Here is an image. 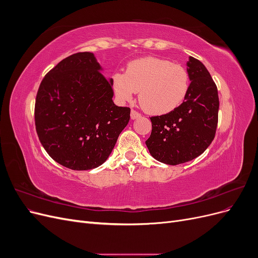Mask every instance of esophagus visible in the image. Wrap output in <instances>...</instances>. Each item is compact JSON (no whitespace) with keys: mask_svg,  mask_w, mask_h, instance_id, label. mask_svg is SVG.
I'll list each match as a JSON object with an SVG mask.
<instances>
[{"mask_svg":"<svg viewBox=\"0 0 258 258\" xmlns=\"http://www.w3.org/2000/svg\"><path fill=\"white\" fill-rule=\"evenodd\" d=\"M130 116H131V119H137V118H140L141 117V113L137 112L136 110H131V113H130Z\"/></svg>","mask_w":258,"mask_h":258,"instance_id":"34e87169","label":"esophagus"}]
</instances>
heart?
<instances>
[{"instance_id": "obj_1", "label": "heart", "mask_w": 258, "mask_h": 258, "mask_svg": "<svg viewBox=\"0 0 258 258\" xmlns=\"http://www.w3.org/2000/svg\"><path fill=\"white\" fill-rule=\"evenodd\" d=\"M187 70L159 57H144L128 63L123 74L113 75V88L122 102H130L139 91L142 107L154 115L175 111L189 91Z\"/></svg>"}]
</instances>
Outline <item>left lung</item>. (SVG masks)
Masks as SVG:
<instances>
[{
    "label": "left lung",
    "mask_w": 258,
    "mask_h": 258,
    "mask_svg": "<svg viewBox=\"0 0 258 258\" xmlns=\"http://www.w3.org/2000/svg\"><path fill=\"white\" fill-rule=\"evenodd\" d=\"M189 91L175 111L151 117L152 134L146 146L153 157L175 166L190 161L212 143L218 121L217 87L198 59L187 62Z\"/></svg>",
    "instance_id": "1"
}]
</instances>
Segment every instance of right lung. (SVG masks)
Returning <instances> with one entry per match:
<instances>
[{
  "label": "right lung",
  "instance_id": "right-lung-1",
  "mask_svg": "<svg viewBox=\"0 0 258 258\" xmlns=\"http://www.w3.org/2000/svg\"><path fill=\"white\" fill-rule=\"evenodd\" d=\"M112 85L89 51L71 54L45 75L35 99V128L61 166L90 170L112 153L130 119L129 107L114 104Z\"/></svg>",
  "mask_w": 258,
  "mask_h": 258
}]
</instances>
